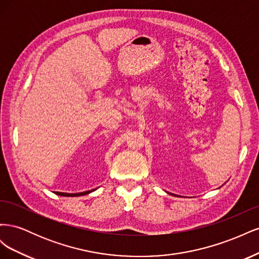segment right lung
I'll list each match as a JSON object with an SVG mask.
<instances>
[{"label":"right lung","instance_id":"1","mask_svg":"<svg viewBox=\"0 0 259 259\" xmlns=\"http://www.w3.org/2000/svg\"><path fill=\"white\" fill-rule=\"evenodd\" d=\"M94 190L96 189H93V190H89V191H84V192H79V193H66V192H55L58 195H61V197H80V195H85V194H89L91 192H93Z\"/></svg>","mask_w":259,"mask_h":259}]
</instances>
